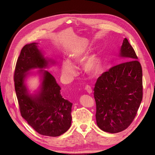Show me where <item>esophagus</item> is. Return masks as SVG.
<instances>
[{"label":"esophagus","instance_id":"1","mask_svg":"<svg viewBox=\"0 0 155 155\" xmlns=\"http://www.w3.org/2000/svg\"><path fill=\"white\" fill-rule=\"evenodd\" d=\"M85 90L87 91V92H88V93H89V94H91V93H92V87L90 86V85H86L85 86Z\"/></svg>","mask_w":155,"mask_h":155}]
</instances>
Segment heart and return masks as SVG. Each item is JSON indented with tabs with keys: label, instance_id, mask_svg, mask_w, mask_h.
Here are the masks:
<instances>
[{
	"label": "heart",
	"instance_id": "1",
	"mask_svg": "<svg viewBox=\"0 0 155 155\" xmlns=\"http://www.w3.org/2000/svg\"><path fill=\"white\" fill-rule=\"evenodd\" d=\"M85 54L82 51H76L70 55L71 60L74 63H81L85 58ZM83 69L88 74H96L101 69V61L96 55L88 58L83 64ZM61 71L64 78L68 81L72 80L76 75V70L74 64L70 61H64L61 65Z\"/></svg>",
	"mask_w": 155,
	"mask_h": 155
}]
</instances>
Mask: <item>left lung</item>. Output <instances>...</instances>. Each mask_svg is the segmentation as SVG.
<instances>
[{
    "label": "left lung",
    "instance_id": "1",
    "mask_svg": "<svg viewBox=\"0 0 155 155\" xmlns=\"http://www.w3.org/2000/svg\"><path fill=\"white\" fill-rule=\"evenodd\" d=\"M120 56L124 62L97 78L94 88L97 125L104 131L120 133L133 122L143 97L142 68L135 51L124 39Z\"/></svg>",
    "mask_w": 155,
    "mask_h": 155
}]
</instances>
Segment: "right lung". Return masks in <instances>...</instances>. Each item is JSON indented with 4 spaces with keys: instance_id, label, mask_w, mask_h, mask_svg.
Here are the masks:
<instances>
[{
    "instance_id": "1",
    "label": "right lung",
    "mask_w": 155,
    "mask_h": 155,
    "mask_svg": "<svg viewBox=\"0 0 155 155\" xmlns=\"http://www.w3.org/2000/svg\"><path fill=\"white\" fill-rule=\"evenodd\" d=\"M37 45H26L17 61L13 78L18 107L22 118L37 133L59 137L71 125L72 104L63 97L61 87L46 70H41L43 71V79L37 94L29 95L24 83L26 72L33 68H45L50 61L43 57Z\"/></svg>"
}]
</instances>
